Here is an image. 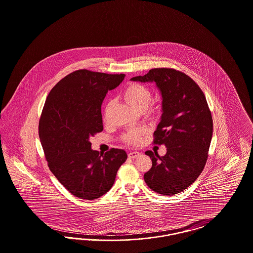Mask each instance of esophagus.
Segmentation results:
<instances>
[{
    "label": "esophagus",
    "instance_id": "esophagus-1",
    "mask_svg": "<svg viewBox=\"0 0 253 253\" xmlns=\"http://www.w3.org/2000/svg\"><path fill=\"white\" fill-rule=\"evenodd\" d=\"M139 156H140V153H138V152H130L128 154V157H130V158H136V157H138Z\"/></svg>",
    "mask_w": 253,
    "mask_h": 253
}]
</instances>
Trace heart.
I'll use <instances>...</instances> for the list:
<instances>
[{"mask_svg":"<svg viewBox=\"0 0 253 253\" xmlns=\"http://www.w3.org/2000/svg\"><path fill=\"white\" fill-rule=\"evenodd\" d=\"M123 97L138 111L148 110V114L152 115L155 112V107L151 102L153 93L150 87L147 85L132 83L127 85L123 90ZM112 108V101H108L103 109V121H108L109 115ZM146 132L144 128L131 129L122 134V140L128 144L137 145L142 141L143 135Z\"/></svg>","mask_w":253,"mask_h":253,"instance_id":"1","label":"heart"}]
</instances>
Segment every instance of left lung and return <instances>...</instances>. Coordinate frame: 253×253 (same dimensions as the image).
<instances>
[{
	"mask_svg": "<svg viewBox=\"0 0 253 253\" xmlns=\"http://www.w3.org/2000/svg\"><path fill=\"white\" fill-rule=\"evenodd\" d=\"M132 81L155 82L163 98L153 142L165 145L167 153H145L153 163L145 182L163 195L181 193L200 175L209 156L213 124L204 93L192 78L173 68L151 69Z\"/></svg>",
	"mask_w": 253,
	"mask_h": 253,
	"instance_id": "left-lung-1",
	"label": "left lung"
}]
</instances>
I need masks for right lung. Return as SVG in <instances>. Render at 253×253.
I'll return each mask as SVG.
<instances>
[{"instance_id":"add662e5","label":"right lung","mask_w":253,"mask_h":253,"mask_svg":"<svg viewBox=\"0 0 253 253\" xmlns=\"http://www.w3.org/2000/svg\"><path fill=\"white\" fill-rule=\"evenodd\" d=\"M124 74L81 69L50 91L39 122V136L50 170L76 197L94 200L108 192L127 154L112 148L104 155L89 138L102 132L101 104Z\"/></svg>"}]
</instances>
